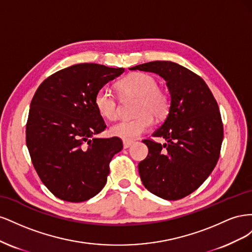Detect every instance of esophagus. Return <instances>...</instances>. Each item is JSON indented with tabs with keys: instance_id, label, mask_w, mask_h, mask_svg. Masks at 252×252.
<instances>
[{
	"instance_id": "obj_1",
	"label": "esophagus",
	"mask_w": 252,
	"mask_h": 252,
	"mask_svg": "<svg viewBox=\"0 0 252 252\" xmlns=\"http://www.w3.org/2000/svg\"><path fill=\"white\" fill-rule=\"evenodd\" d=\"M132 143H133V142H128V141H124V142H123V146H124V148H125V149H127V148H129V147L131 146Z\"/></svg>"
}]
</instances>
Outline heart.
Instances as JSON below:
<instances>
[{"mask_svg":"<svg viewBox=\"0 0 252 252\" xmlns=\"http://www.w3.org/2000/svg\"><path fill=\"white\" fill-rule=\"evenodd\" d=\"M158 81L152 75L144 72H133L118 83V88L123 94L139 97L136 113L132 120H124L110 127V133L118 138L131 142L146 132L152 125V117L163 120L170 110V97L163 89L158 88ZM97 112L107 120L118 117L117 98L107 88L96 91L94 100Z\"/></svg>","mask_w":252,"mask_h":252,"instance_id":"obj_1","label":"heart"}]
</instances>
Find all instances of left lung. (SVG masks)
Returning <instances> with one entry per match:
<instances>
[{
  "mask_svg": "<svg viewBox=\"0 0 252 252\" xmlns=\"http://www.w3.org/2000/svg\"><path fill=\"white\" fill-rule=\"evenodd\" d=\"M158 74L170 94V110L154 136L143 140L148 156L140 162L143 185L168 201L185 197L199 188L218 163L223 142L219 106L207 84L187 68L169 61H155L129 68Z\"/></svg>",
  "mask_w": 252,
  "mask_h": 252,
  "instance_id": "obj_1",
  "label": "left lung"
}]
</instances>
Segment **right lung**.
<instances>
[{"instance_id":"1","label":"right lung","mask_w":252,"mask_h":252,"mask_svg":"<svg viewBox=\"0 0 252 252\" xmlns=\"http://www.w3.org/2000/svg\"><path fill=\"white\" fill-rule=\"evenodd\" d=\"M124 72L100 64L72 65L45 80L30 103L26 145L43 184L59 199L78 203L101 191L112 157L123 148L113 136L94 138L105 122L96 91Z\"/></svg>"}]
</instances>
